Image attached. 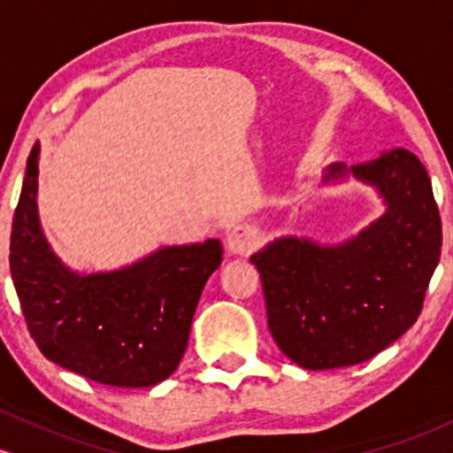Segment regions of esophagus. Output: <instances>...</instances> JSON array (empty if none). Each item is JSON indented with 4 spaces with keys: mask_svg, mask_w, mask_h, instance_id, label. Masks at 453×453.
<instances>
[{
    "mask_svg": "<svg viewBox=\"0 0 453 453\" xmlns=\"http://www.w3.org/2000/svg\"><path fill=\"white\" fill-rule=\"evenodd\" d=\"M258 243V235L252 226L240 225L233 228L226 237V248L233 254H240V257H246L254 250V246Z\"/></svg>",
    "mask_w": 453,
    "mask_h": 453,
    "instance_id": "esophagus-1",
    "label": "esophagus"
}]
</instances>
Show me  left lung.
Returning <instances> with one entry per match:
<instances>
[{
    "mask_svg": "<svg viewBox=\"0 0 453 453\" xmlns=\"http://www.w3.org/2000/svg\"><path fill=\"white\" fill-rule=\"evenodd\" d=\"M355 177L385 213L340 243L284 235L250 257L261 273L267 325L291 362L332 370L368 362L418 321L439 265V207L424 165L409 150L325 169L321 184Z\"/></svg>",
    "mask_w": 453,
    "mask_h": 453,
    "instance_id": "obj_1",
    "label": "left lung"
}]
</instances>
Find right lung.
<instances>
[{
	"instance_id": "obj_1",
	"label": "right lung",
	"mask_w": 453,
	"mask_h": 453,
	"mask_svg": "<svg viewBox=\"0 0 453 453\" xmlns=\"http://www.w3.org/2000/svg\"><path fill=\"white\" fill-rule=\"evenodd\" d=\"M35 143L10 235V273L29 334L70 372L113 388H151L175 372L220 240L158 248L113 272L79 273L50 250L38 218Z\"/></svg>"
}]
</instances>
